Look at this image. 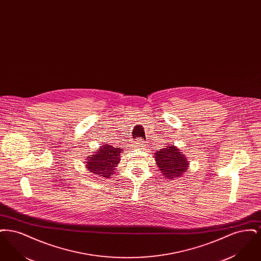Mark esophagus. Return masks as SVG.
Wrapping results in <instances>:
<instances>
[{"instance_id":"obj_1","label":"esophagus","mask_w":261,"mask_h":261,"mask_svg":"<svg viewBox=\"0 0 261 261\" xmlns=\"http://www.w3.org/2000/svg\"><path fill=\"white\" fill-rule=\"evenodd\" d=\"M135 148H138V149H144L145 148V143L142 141V140H138L137 142H135Z\"/></svg>"}]
</instances>
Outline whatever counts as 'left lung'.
I'll return each instance as SVG.
<instances>
[{
  "instance_id": "1",
  "label": "left lung",
  "mask_w": 261,
  "mask_h": 261,
  "mask_svg": "<svg viewBox=\"0 0 261 261\" xmlns=\"http://www.w3.org/2000/svg\"><path fill=\"white\" fill-rule=\"evenodd\" d=\"M155 164L165 179L174 180L183 177L188 172L190 162L184 152L174 145H167L156 152H153Z\"/></svg>"
}]
</instances>
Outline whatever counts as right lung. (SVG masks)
Here are the masks:
<instances>
[{"label":"right lung","instance_id":"right-lung-1","mask_svg":"<svg viewBox=\"0 0 261 261\" xmlns=\"http://www.w3.org/2000/svg\"><path fill=\"white\" fill-rule=\"evenodd\" d=\"M123 149L115 148L103 143L99 149L92 155H88L85 160V166L88 171L97 178H112L116 173V167L120 162V156Z\"/></svg>","mask_w":261,"mask_h":261}]
</instances>
